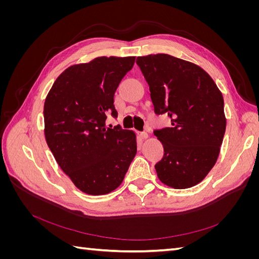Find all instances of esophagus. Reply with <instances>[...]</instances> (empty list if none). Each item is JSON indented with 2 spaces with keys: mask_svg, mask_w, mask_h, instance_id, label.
I'll return each instance as SVG.
<instances>
[{
  "mask_svg": "<svg viewBox=\"0 0 259 259\" xmlns=\"http://www.w3.org/2000/svg\"><path fill=\"white\" fill-rule=\"evenodd\" d=\"M139 137L142 138V139H147L148 138V134L146 132H142V133H139Z\"/></svg>",
  "mask_w": 259,
  "mask_h": 259,
  "instance_id": "34e87169",
  "label": "esophagus"
}]
</instances>
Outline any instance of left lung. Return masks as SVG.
Instances as JSON below:
<instances>
[{"mask_svg": "<svg viewBox=\"0 0 259 259\" xmlns=\"http://www.w3.org/2000/svg\"><path fill=\"white\" fill-rule=\"evenodd\" d=\"M156 114L170 127L154 131L164 155L155 164L161 182L174 189L201 183L218 159L226 131L223 94L198 65L167 54L137 57Z\"/></svg>", "mask_w": 259, "mask_h": 259, "instance_id": "left-lung-1", "label": "left lung"}]
</instances>
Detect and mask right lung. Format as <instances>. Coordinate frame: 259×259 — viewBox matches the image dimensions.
<instances>
[{
    "label": "right lung",
    "mask_w": 259,
    "mask_h": 259,
    "mask_svg": "<svg viewBox=\"0 0 259 259\" xmlns=\"http://www.w3.org/2000/svg\"><path fill=\"white\" fill-rule=\"evenodd\" d=\"M135 57L101 56L67 68L46 96L44 134L64 173L82 192L107 194L119 187L137 152L136 134L114 117V93Z\"/></svg>",
    "instance_id": "1"
}]
</instances>
